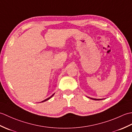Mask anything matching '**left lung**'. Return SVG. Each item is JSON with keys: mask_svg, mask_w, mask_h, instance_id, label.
<instances>
[{"mask_svg": "<svg viewBox=\"0 0 132 132\" xmlns=\"http://www.w3.org/2000/svg\"><path fill=\"white\" fill-rule=\"evenodd\" d=\"M89 98H90V99H91L92 100H99L103 99H94V98H91V97H89Z\"/></svg>", "mask_w": 132, "mask_h": 132, "instance_id": "8db88e82", "label": "left lung"}]
</instances>
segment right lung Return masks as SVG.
Masks as SVG:
<instances>
[{
  "instance_id": "right-lung-1",
  "label": "right lung",
  "mask_w": 132,
  "mask_h": 132,
  "mask_svg": "<svg viewBox=\"0 0 132 132\" xmlns=\"http://www.w3.org/2000/svg\"><path fill=\"white\" fill-rule=\"evenodd\" d=\"M54 94H53L52 95V96H50L49 97H48V98H47V99H46L45 100H43V101H42V102H41V103L42 102V103H43V102H45V101H47V100H49L50 99V98H51V97H52L53 96H54Z\"/></svg>"
}]
</instances>
